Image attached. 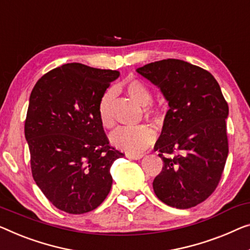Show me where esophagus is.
<instances>
[{"label": "esophagus", "mask_w": 250, "mask_h": 250, "mask_svg": "<svg viewBox=\"0 0 250 250\" xmlns=\"http://www.w3.org/2000/svg\"><path fill=\"white\" fill-rule=\"evenodd\" d=\"M126 157L130 159H135V161H139L144 157L143 154H126Z\"/></svg>", "instance_id": "1"}]
</instances>
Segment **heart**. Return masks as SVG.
Listing matches in <instances>:
<instances>
[{"mask_svg":"<svg viewBox=\"0 0 250 250\" xmlns=\"http://www.w3.org/2000/svg\"><path fill=\"white\" fill-rule=\"evenodd\" d=\"M126 94L133 101L139 103L140 105L146 106L151 102V91L144 82L139 80H129L125 83ZM112 98V93L106 92L101 99L99 105V117L101 125L104 128L109 129L113 125V120L109 113V104ZM148 115H154L150 109H146ZM155 140V133L147 125L137 126H121L118 128L110 136V141L112 146L124 150L128 154H139L147 149Z\"/></svg>","mask_w":250,"mask_h":250,"instance_id":"heart-1","label":"heart"}]
</instances>
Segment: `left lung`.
I'll use <instances>...</instances> for the list:
<instances>
[{"label": "left lung", "mask_w": 250, "mask_h": 250, "mask_svg": "<svg viewBox=\"0 0 250 250\" xmlns=\"http://www.w3.org/2000/svg\"><path fill=\"white\" fill-rule=\"evenodd\" d=\"M168 102L155 150L164 166L152 182L167 206L188 208L203 202L219 184L228 157V103L208 70L181 59L137 68Z\"/></svg>", "instance_id": "1"}]
</instances>
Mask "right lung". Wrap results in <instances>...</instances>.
Here are the masks:
<instances>
[{
    "label": "right lung",
    "instance_id": "add662e5",
    "mask_svg": "<svg viewBox=\"0 0 250 250\" xmlns=\"http://www.w3.org/2000/svg\"><path fill=\"white\" fill-rule=\"evenodd\" d=\"M119 76L70 62L44 74L30 94L24 136L33 180L67 213L98 208L112 186L111 166L124 157L109 145L99 117L101 99Z\"/></svg>",
    "mask_w": 250,
    "mask_h": 250
}]
</instances>
